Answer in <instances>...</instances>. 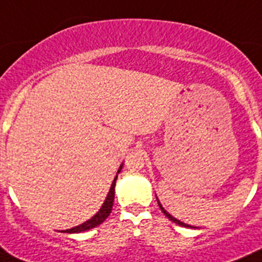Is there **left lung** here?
<instances>
[{"label": "left lung", "mask_w": 262, "mask_h": 262, "mask_svg": "<svg viewBox=\"0 0 262 262\" xmlns=\"http://www.w3.org/2000/svg\"><path fill=\"white\" fill-rule=\"evenodd\" d=\"M157 200H158V199H157ZM158 205H159L160 210L163 211V213H164V215H166L167 218L169 219V221H172V222H173V223H176V225H179V226H183V227H192V226L187 225V223H183V222H180V221H179V219L173 218V216H172L171 214H168V213H167V211L164 210V209H163V206H162V205H160V202H159V201H158Z\"/></svg>", "instance_id": "obj_1"}]
</instances>
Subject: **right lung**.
<instances>
[{
	"label": "right lung",
	"instance_id": "1",
	"mask_svg": "<svg viewBox=\"0 0 262 262\" xmlns=\"http://www.w3.org/2000/svg\"><path fill=\"white\" fill-rule=\"evenodd\" d=\"M122 168V164L120 166L119 171H117V173H119L120 171H121ZM116 179H117V175L116 178L114 179V183H112V185H111V189L110 192H108L107 194V199H105L104 204L102 205V207H100V210L98 211V213L95 214V215L93 216L91 219H89L87 222L82 223V225L77 226V227H73L70 228V230H67L65 232H69V234H73V232H82V231H87L90 230V228H94L96 227V226H99L100 223H103L105 221V219L108 218V215L111 214V211H112V206H114V200H115V185H116Z\"/></svg>",
	"mask_w": 262,
	"mask_h": 262
}]
</instances>
